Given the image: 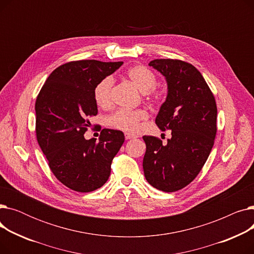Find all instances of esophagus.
I'll list each match as a JSON object with an SVG mask.
<instances>
[{
  "instance_id": "obj_1",
  "label": "esophagus",
  "mask_w": 254,
  "mask_h": 254,
  "mask_svg": "<svg viewBox=\"0 0 254 254\" xmlns=\"http://www.w3.org/2000/svg\"><path fill=\"white\" fill-rule=\"evenodd\" d=\"M125 137H126V139H127V140H130V139H135V138H137V136L132 135V134H129V132H126V134H125Z\"/></svg>"
}]
</instances>
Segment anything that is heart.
<instances>
[{
    "instance_id": "obj_1",
    "label": "heart",
    "mask_w": 254,
    "mask_h": 254,
    "mask_svg": "<svg viewBox=\"0 0 254 254\" xmlns=\"http://www.w3.org/2000/svg\"><path fill=\"white\" fill-rule=\"evenodd\" d=\"M130 81L149 102H157L162 99V91L154 87L156 75L145 65L131 66L127 72ZM113 86L112 76H107L97 83L93 89V98L101 108H107L111 104V90ZM148 117V113L143 109L128 110L118 109L108 116L107 123L114 128L134 132L138 129L140 123Z\"/></svg>"
}]
</instances>
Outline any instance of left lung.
<instances>
[{"label":"left lung","mask_w":254,"mask_h":254,"mask_svg":"<svg viewBox=\"0 0 254 254\" xmlns=\"http://www.w3.org/2000/svg\"><path fill=\"white\" fill-rule=\"evenodd\" d=\"M149 65L165 76L168 95L155 118L162 130L171 129L167 144L144 136L146 180L166 192L189 185L202 170L216 136L217 107L207 82L191 64L161 59Z\"/></svg>","instance_id":"8db88e82"}]
</instances>
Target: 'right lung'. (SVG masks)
<instances>
[{"label": "right lung", "mask_w": 254, "mask_h": 254, "mask_svg": "<svg viewBox=\"0 0 254 254\" xmlns=\"http://www.w3.org/2000/svg\"><path fill=\"white\" fill-rule=\"evenodd\" d=\"M123 62L82 60L53 71L36 100V134L48 166L59 181L78 192L103 186L111 163L125 142L123 131L104 128L99 140L84 138L88 118L98 114L93 98L97 83Z\"/></svg>", "instance_id": "obj_1"}]
</instances>
